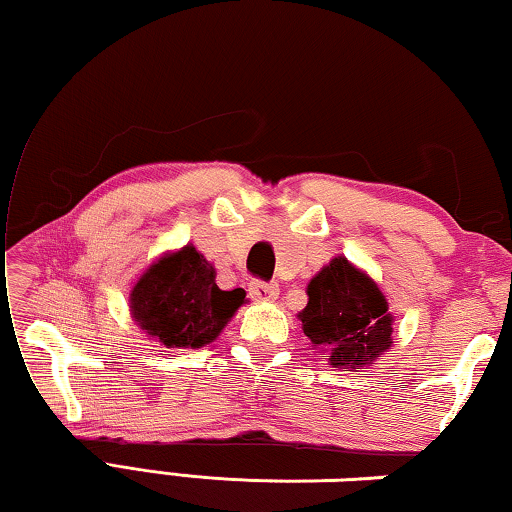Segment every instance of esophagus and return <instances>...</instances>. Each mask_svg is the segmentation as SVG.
Masks as SVG:
<instances>
[{"mask_svg": "<svg viewBox=\"0 0 512 512\" xmlns=\"http://www.w3.org/2000/svg\"><path fill=\"white\" fill-rule=\"evenodd\" d=\"M250 296L259 302H273L280 296V287L275 282H250Z\"/></svg>", "mask_w": 512, "mask_h": 512, "instance_id": "34e87169", "label": "esophagus"}]
</instances>
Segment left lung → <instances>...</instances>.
Listing matches in <instances>:
<instances>
[{"label":"left lung","mask_w":512,"mask_h":512,"mask_svg":"<svg viewBox=\"0 0 512 512\" xmlns=\"http://www.w3.org/2000/svg\"><path fill=\"white\" fill-rule=\"evenodd\" d=\"M298 320L311 348L325 352L332 368L357 372L393 348L395 316L384 291L343 255L311 277Z\"/></svg>","instance_id":"8db88e82"}]
</instances>
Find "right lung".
I'll list each match as a JSON object with an SVG mask.
<instances>
[{"mask_svg": "<svg viewBox=\"0 0 512 512\" xmlns=\"http://www.w3.org/2000/svg\"><path fill=\"white\" fill-rule=\"evenodd\" d=\"M244 302V289L216 287V268L194 244L162 253L128 293L135 325L149 339L180 350L216 341Z\"/></svg>", "mask_w": 512, "mask_h": 512, "instance_id": "add662e5", "label": "right lung"}]
</instances>
